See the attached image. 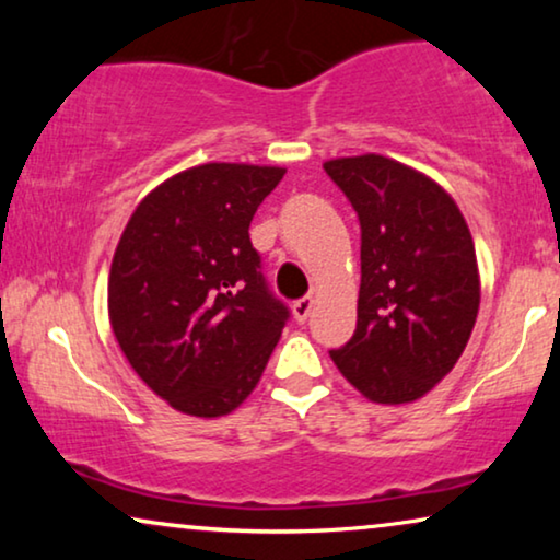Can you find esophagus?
I'll return each instance as SVG.
<instances>
[{"label":"esophagus","mask_w":560,"mask_h":560,"mask_svg":"<svg viewBox=\"0 0 560 560\" xmlns=\"http://www.w3.org/2000/svg\"><path fill=\"white\" fill-rule=\"evenodd\" d=\"M311 311H313V298L311 295L298 298V301L293 303V316H295L298 324H303V320L311 316Z\"/></svg>","instance_id":"esophagus-1"}]
</instances>
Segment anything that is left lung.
I'll use <instances>...</instances> for the list:
<instances>
[{
    "label": "left lung",
    "mask_w": 560,
    "mask_h": 560,
    "mask_svg": "<svg viewBox=\"0 0 560 560\" xmlns=\"http://www.w3.org/2000/svg\"><path fill=\"white\" fill-rule=\"evenodd\" d=\"M324 171L362 229L357 331L328 354L372 402H412L454 370L477 320L469 226L439 183L389 158H339Z\"/></svg>",
    "instance_id": "8db88e82"
}]
</instances>
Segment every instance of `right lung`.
Masks as SVG:
<instances>
[{
	"label": "right lung",
	"mask_w": 560,
	"mask_h": 560,
	"mask_svg": "<svg viewBox=\"0 0 560 560\" xmlns=\"http://www.w3.org/2000/svg\"><path fill=\"white\" fill-rule=\"evenodd\" d=\"M285 167L209 163L142 198L109 272L127 362L175 410L219 418L247 400L290 311L262 275L249 224Z\"/></svg>",
	"instance_id": "1"
}]
</instances>
